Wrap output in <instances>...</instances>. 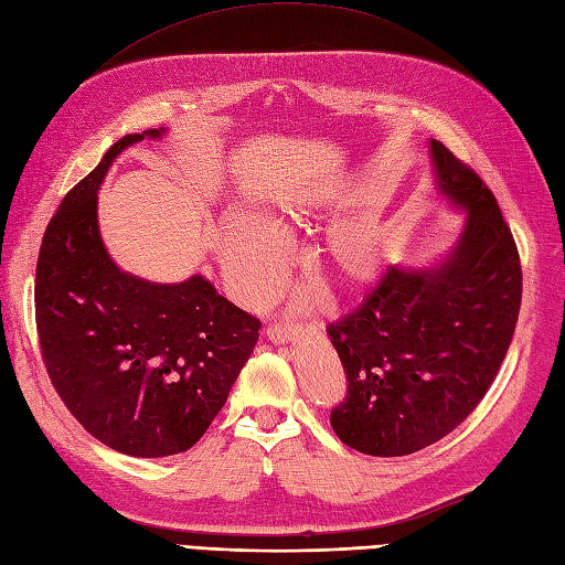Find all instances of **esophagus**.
I'll use <instances>...</instances> for the list:
<instances>
[{"label": "esophagus", "instance_id": "obj_1", "mask_svg": "<svg viewBox=\"0 0 565 565\" xmlns=\"http://www.w3.org/2000/svg\"><path fill=\"white\" fill-rule=\"evenodd\" d=\"M267 338L271 342H286V340H294L300 333V326L298 323H269L267 326Z\"/></svg>", "mask_w": 565, "mask_h": 565}]
</instances>
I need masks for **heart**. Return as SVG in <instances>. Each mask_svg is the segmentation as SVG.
Wrapping results in <instances>:
<instances>
[{
	"label": "heart",
	"instance_id": "1",
	"mask_svg": "<svg viewBox=\"0 0 565 565\" xmlns=\"http://www.w3.org/2000/svg\"><path fill=\"white\" fill-rule=\"evenodd\" d=\"M290 221H300L294 209L284 213ZM286 258L281 236L248 215H236L223 250L227 277L234 288L248 298L267 296L277 286ZM382 258L375 236L361 230H342L333 234L319 253V269L326 284L352 290L371 284L380 271Z\"/></svg>",
	"mask_w": 565,
	"mask_h": 565
}]
</instances>
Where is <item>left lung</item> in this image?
I'll use <instances>...</instances> for the list:
<instances>
[{
	"instance_id": "left-lung-1",
	"label": "left lung",
	"mask_w": 565,
	"mask_h": 565,
	"mask_svg": "<svg viewBox=\"0 0 565 565\" xmlns=\"http://www.w3.org/2000/svg\"><path fill=\"white\" fill-rule=\"evenodd\" d=\"M429 145L441 190L467 209L458 248L434 269L390 267L329 323L348 377L331 427L377 458L423 450L467 420L500 373L521 309V258L495 194L444 142Z\"/></svg>"
}]
</instances>
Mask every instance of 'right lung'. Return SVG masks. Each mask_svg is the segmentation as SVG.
Listing matches in <instances>:
<instances>
[{"mask_svg": "<svg viewBox=\"0 0 565 565\" xmlns=\"http://www.w3.org/2000/svg\"><path fill=\"white\" fill-rule=\"evenodd\" d=\"M129 134L72 188L44 232L34 319L51 385L77 423L134 458L192 448L258 342L260 319L204 279L161 286L124 275L98 234L96 192Z\"/></svg>", "mask_w": 565, "mask_h": 565, "instance_id": "add662e5", "label": "right lung"}]
</instances>
